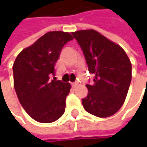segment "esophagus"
<instances>
[{
	"mask_svg": "<svg viewBox=\"0 0 147 147\" xmlns=\"http://www.w3.org/2000/svg\"><path fill=\"white\" fill-rule=\"evenodd\" d=\"M71 85H72L73 88H75V87H76L78 85V82H73V83H71Z\"/></svg>",
	"mask_w": 147,
	"mask_h": 147,
	"instance_id": "obj_1",
	"label": "esophagus"
}]
</instances>
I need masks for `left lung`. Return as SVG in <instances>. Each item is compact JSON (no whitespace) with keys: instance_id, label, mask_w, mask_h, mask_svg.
Returning <instances> with one entry per match:
<instances>
[{"instance_id":"1","label":"left lung","mask_w":147,"mask_h":147,"mask_svg":"<svg viewBox=\"0 0 147 147\" xmlns=\"http://www.w3.org/2000/svg\"><path fill=\"white\" fill-rule=\"evenodd\" d=\"M82 47L88 71L94 77L87 84L84 109L98 117L114 115L125 101L132 78V65L125 51L94 30L71 33Z\"/></svg>"}]
</instances>
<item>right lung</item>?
<instances>
[{
	"label": "right lung",
	"mask_w": 147,
	"mask_h": 147,
	"mask_svg": "<svg viewBox=\"0 0 147 147\" xmlns=\"http://www.w3.org/2000/svg\"><path fill=\"white\" fill-rule=\"evenodd\" d=\"M73 39L69 32L50 31L23 49L15 59L13 85L24 111L36 121L49 123L65 112L69 82L50 80L62 47Z\"/></svg>",
	"instance_id": "1"
}]
</instances>
